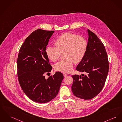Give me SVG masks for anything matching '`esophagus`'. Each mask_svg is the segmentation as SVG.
<instances>
[{"label": "esophagus", "instance_id": "esophagus-1", "mask_svg": "<svg viewBox=\"0 0 122 122\" xmlns=\"http://www.w3.org/2000/svg\"><path fill=\"white\" fill-rule=\"evenodd\" d=\"M63 76H64V77H66V76L68 75V74H66V73H63Z\"/></svg>", "mask_w": 122, "mask_h": 122}]
</instances>
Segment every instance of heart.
Wrapping results in <instances>:
<instances>
[{"label":"heart","mask_w":122,"mask_h":122,"mask_svg":"<svg viewBox=\"0 0 122 122\" xmlns=\"http://www.w3.org/2000/svg\"><path fill=\"white\" fill-rule=\"evenodd\" d=\"M56 47L48 46L46 49L48 58L52 61H56L63 53L64 59L54 66L57 71L64 73L70 72L74 63L81 62L85 57L87 49V41L86 39L72 33H64L55 41Z\"/></svg>","instance_id":"b5f03b06"}]
</instances>
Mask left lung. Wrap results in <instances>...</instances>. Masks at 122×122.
<instances>
[{"instance_id":"obj_1","label":"left lung","mask_w":122,"mask_h":122,"mask_svg":"<svg viewBox=\"0 0 122 122\" xmlns=\"http://www.w3.org/2000/svg\"><path fill=\"white\" fill-rule=\"evenodd\" d=\"M87 49L85 56L76 70L86 74L72 75V91L74 96L91 99L103 89L109 71V61L105 47L97 36L89 30Z\"/></svg>"}]
</instances>
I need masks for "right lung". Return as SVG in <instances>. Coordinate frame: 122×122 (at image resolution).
<instances>
[{"label": "right lung", "instance_id": "obj_1", "mask_svg": "<svg viewBox=\"0 0 122 122\" xmlns=\"http://www.w3.org/2000/svg\"><path fill=\"white\" fill-rule=\"evenodd\" d=\"M54 32L41 29L35 30L26 38L19 51L17 60L18 81L25 94L36 102L45 103L56 97L64 78L60 72L48 79L44 75L52 68L46 49Z\"/></svg>", "mask_w": 122, "mask_h": 122}]
</instances>
